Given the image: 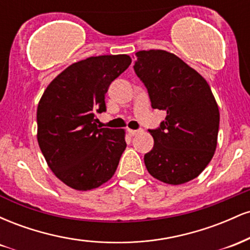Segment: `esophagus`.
<instances>
[{
    "label": "esophagus",
    "mask_w": 250,
    "mask_h": 250,
    "mask_svg": "<svg viewBox=\"0 0 250 250\" xmlns=\"http://www.w3.org/2000/svg\"><path fill=\"white\" fill-rule=\"evenodd\" d=\"M140 133V130H134V129H128V134L130 135V136H135V135H137Z\"/></svg>",
    "instance_id": "1"
}]
</instances>
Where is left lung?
Here are the masks:
<instances>
[{"instance_id":"left-lung-1","label":"left lung","mask_w":250,"mask_h":250,"mask_svg":"<svg viewBox=\"0 0 250 250\" xmlns=\"http://www.w3.org/2000/svg\"><path fill=\"white\" fill-rule=\"evenodd\" d=\"M134 70L147 88L151 107L167 113L149 129L154 147L145 155L151 176L168 185L195 179L213 159L220 111L209 84L180 57L166 50L135 54Z\"/></svg>"}]
</instances>
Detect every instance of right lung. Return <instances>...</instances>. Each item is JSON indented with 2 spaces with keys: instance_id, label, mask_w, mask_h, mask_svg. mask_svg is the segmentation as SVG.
<instances>
[{
  "instance_id": "right-lung-1",
  "label": "right lung",
  "mask_w": 250,
  "mask_h": 250,
  "mask_svg": "<svg viewBox=\"0 0 250 250\" xmlns=\"http://www.w3.org/2000/svg\"><path fill=\"white\" fill-rule=\"evenodd\" d=\"M130 56H91L65 68L37 105V141L57 179L90 190L115 174L125 151V129L100 128L110 83L130 65Z\"/></svg>"
}]
</instances>
